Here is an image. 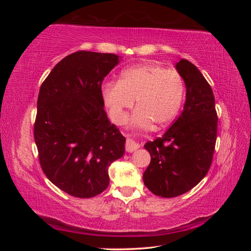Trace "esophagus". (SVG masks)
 Returning a JSON list of instances; mask_svg holds the SVG:
<instances>
[{
  "label": "esophagus",
  "instance_id": "obj_1",
  "mask_svg": "<svg viewBox=\"0 0 251 251\" xmlns=\"http://www.w3.org/2000/svg\"><path fill=\"white\" fill-rule=\"evenodd\" d=\"M139 148V145L137 143H135L134 141H131V139H127L126 143H125V150L126 151L128 152H133L134 151L138 150Z\"/></svg>",
  "mask_w": 251,
  "mask_h": 251
}]
</instances>
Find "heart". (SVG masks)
Masks as SVG:
<instances>
[{
	"instance_id": "b5f03b06",
	"label": "heart",
	"mask_w": 251,
	"mask_h": 251,
	"mask_svg": "<svg viewBox=\"0 0 251 251\" xmlns=\"http://www.w3.org/2000/svg\"><path fill=\"white\" fill-rule=\"evenodd\" d=\"M101 96L112 120L123 124L127 110L137 109L131 118L136 126L154 122L165 126L177 116L185 97V82L176 70H166L157 63H143L124 70L118 82H106Z\"/></svg>"
}]
</instances>
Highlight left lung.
I'll list each match as a JSON object with an SVG mask.
<instances>
[{"label":"left lung","mask_w":251,"mask_h":251,"mask_svg":"<svg viewBox=\"0 0 251 251\" xmlns=\"http://www.w3.org/2000/svg\"><path fill=\"white\" fill-rule=\"evenodd\" d=\"M176 69L186 84L184 109L164 136L145 145L151 158L144 184L165 198L187 193L207 175L217 139L218 116L209 83L187 59H180Z\"/></svg>","instance_id":"1"}]
</instances>
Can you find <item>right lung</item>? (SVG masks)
I'll use <instances>...</instances> for the list:
<instances>
[{
    "label": "right lung",
    "instance_id": "1",
    "mask_svg": "<svg viewBox=\"0 0 251 251\" xmlns=\"http://www.w3.org/2000/svg\"><path fill=\"white\" fill-rule=\"evenodd\" d=\"M118 64L109 53L78 50L58 62L41 85L34 139L45 176L78 198L103 193L108 167L125 151V137L108 121L101 83Z\"/></svg>",
    "mask_w": 251,
    "mask_h": 251
}]
</instances>
